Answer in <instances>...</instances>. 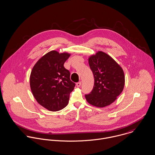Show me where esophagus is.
<instances>
[{
    "mask_svg": "<svg viewBox=\"0 0 155 155\" xmlns=\"http://www.w3.org/2000/svg\"><path fill=\"white\" fill-rule=\"evenodd\" d=\"M81 84H82L81 82H78V83L76 84V86H77V87H80V86H81Z\"/></svg>",
    "mask_w": 155,
    "mask_h": 155,
    "instance_id": "esophagus-1",
    "label": "esophagus"
}]
</instances>
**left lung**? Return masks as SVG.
Masks as SVG:
<instances>
[{"label": "left lung", "instance_id": "obj_1", "mask_svg": "<svg viewBox=\"0 0 155 155\" xmlns=\"http://www.w3.org/2000/svg\"><path fill=\"white\" fill-rule=\"evenodd\" d=\"M88 62L95 82L91 92L85 95L86 99L89 104L98 108L108 106L124 89V71L111 57L101 51L90 56Z\"/></svg>", "mask_w": 155, "mask_h": 155}]
</instances>
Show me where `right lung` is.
Returning a JSON list of instances; mask_svg holds the SVG:
<instances>
[{"mask_svg":"<svg viewBox=\"0 0 155 155\" xmlns=\"http://www.w3.org/2000/svg\"><path fill=\"white\" fill-rule=\"evenodd\" d=\"M71 56L67 52L51 51L34 66L29 78L30 87L37 102L50 111L63 109L69 103V95L75 84L64 63Z\"/></svg>","mask_w":155,"mask_h":155,"instance_id":"right-lung-1","label":"right lung"}]
</instances>
